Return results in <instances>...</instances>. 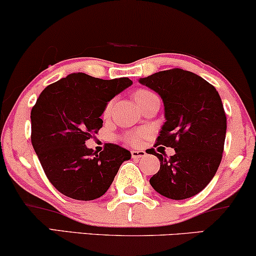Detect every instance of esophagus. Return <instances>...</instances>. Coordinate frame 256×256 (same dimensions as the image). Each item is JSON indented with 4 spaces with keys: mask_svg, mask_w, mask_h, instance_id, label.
I'll use <instances>...</instances> for the list:
<instances>
[{
    "mask_svg": "<svg viewBox=\"0 0 256 256\" xmlns=\"http://www.w3.org/2000/svg\"><path fill=\"white\" fill-rule=\"evenodd\" d=\"M131 156H132V158H134V160H138V158L146 156V152L142 151V150H132L131 151Z\"/></svg>",
    "mask_w": 256,
    "mask_h": 256,
    "instance_id": "esophagus-1",
    "label": "esophagus"
}]
</instances>
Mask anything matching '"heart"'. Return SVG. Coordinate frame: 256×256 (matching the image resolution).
<instances>
[{
	"mask_svg": "<svg viewBox=\"0 0 256 256\" xmlns=\"http://www.w3.org/2000/svg\"><path fill=\"white\" fill-rule=\"evenodd\" d=\"M154 96H157L148 90H139L134 93V100L137 104H140V102L154 98ZM111 106H112L111 102L105 106L104 117H108L110 112H111ZM148 132L146 130H138V131L128 132V134L122 136V139H124V142H126V143L130 145H138L140 144L142 140H143L145 137H148Z\"/></svg>",
	"mask_w": 256,
	"mask_h": 256,
	"instance_id": "b5f03b06",
	"label": "heart"
}]
</instances>
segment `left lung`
I'll return each instance as SVG.
<instances>
[{"label":"left lung","mask_w":256,"mask_h":256,"mask_svg":"<svg viewBox=\"0 0 256 256\" xmlns=\"http://www.w3.org/2000/svg\"><path fill=\"white\" fill-rule=\"evenodd\" d=\"M139 82L154 90L164 102L166 122L157 145L172 148L166 157L151 148L160 162L150 184L171 200L195 196L218 171L224 148L227 117L218 92L197 74L172 68L142 78Z\"/></svg>","instance_id":"8db88e82"}]
</instances>
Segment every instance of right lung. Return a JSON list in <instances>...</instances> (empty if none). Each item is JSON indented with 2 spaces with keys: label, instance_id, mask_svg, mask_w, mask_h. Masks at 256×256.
Listing matches in <instances>:
<instances>
[{
  "label": "right lung",
  "instance_id": "right-lung-1",
  "mask_svg": "<svg viewBox=\"0 0 256 256\" xmlns=\"http://www.w3.org/2000/svg\"><path fill=\"white\" fill-rule=\"evenodd\" d=\"M132 85L128 78L102 80L72 73L41 92L30 112L32 144L47 178L58 192L79 200L108 192L131 152L105 144L98 154L85 145L102 128L105 106Z\"/></svg>",
  "mask_w": 256,
  "mask_h": 256
}]
</instances>
